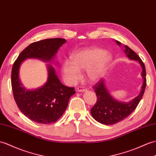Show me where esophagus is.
I'll return each mask as SVG.
<instances>
[{
    "instance_id": "34e87169",
    "label": "esophagus",
    "mask_w": 156,
    "mask_h": 156,
    "mask_svg": "<svg viewBox=\"0 0 156 156\" xmlns=\"http://www.w3.org/2000/svg\"><path fill=\"white\" fill-rule=\"evenodd\" d=\"M77 91L80 92H84L86 91V88H84V87H79L77 89Z\"/></svg>"
}]
</instances>
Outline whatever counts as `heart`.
I'll return each instance as SVG.
<instances>
[{
	"mask_svg": "<svg viewBox=\"0 0 156 156\" xmlns=\"http://www.w3.org/2000/svg\"><path fill=\"white\" fill-rule=\"evenodd\" d=\"M112 60L110 54L99 48L80 50L71 56V62H63L62 72L68 84H74L80 78L81 71H86L90 81L96 82L106 74Z\"/></svg>",
	"mask_w": 156,
	"mask_h": 156,
	"instance_id": "heart-1",
	"label": "heart"
}]
</instances>
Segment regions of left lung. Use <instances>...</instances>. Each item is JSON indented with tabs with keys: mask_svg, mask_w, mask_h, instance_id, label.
<instances>
[{
	"mask_svg": "<svg viewBox=\"0 0 156 156\" xmlns=\"http://www.w3.org/2000/svg\"><path fill=\"white\" fill-rule=\"evenodd\" d=\"M119 46H122V43L117 41H115ZM124 52L129 60L138 62L142 67V76L143 82L141 86L140 92L138 95L129 102H120L115 100L112 96L106 85V80H101L98 84L94 86L96 93L97 102L90 112L92 116L97 122L105 125H112L120 122L132 113L141 99L142 98L145 88L146 86V74L144 64L137 54L129 48L128 46H123Z\"/></svg>",
	"mask_w": 156,
	"mask_h": 156,
	"instance_id": "obj_1",
	"label": "left lung"
}]
</instances>
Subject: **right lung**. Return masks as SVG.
<instances>
[{
  "label": "right lung",
  "instance_id": "obj_1",
  "mask_svg": "<svg viewBox=\"0 0 156 156\" xmlns=\"http://www.w3.org/2000/svg\"><path fill=\"white\" fill-rule=\"evenodd\" d=\"M66 42L64 38H56L32 43L19 54L13 64L11 84L14 100L22 113L35 122L44 124L56 122L66 110L70 98L75 94L74 88L62 84L52 65L46 64L48 77L44 85L37 89H27L20 80L21 64L29 58L58 64L53 61Z\"/></svg>",
  "mask_w": 156,
  "mask_h": 156
}]
</instances>
